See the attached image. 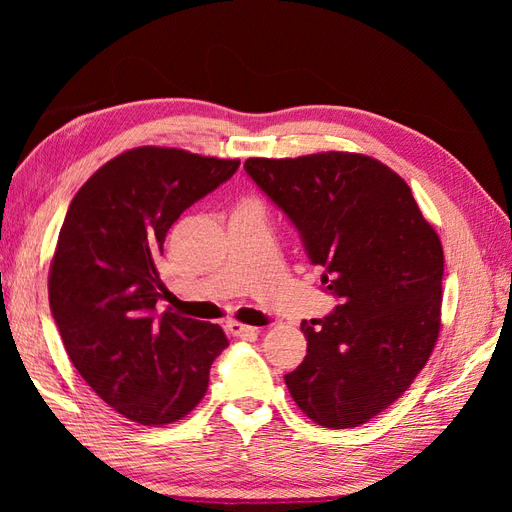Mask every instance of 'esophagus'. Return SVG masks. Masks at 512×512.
Here are the masks:
<instances>
[{"mask_svg": "<svg viewBox=\"0 0 512 512\" xmlns=\"http://www.w3.org/2000/svg\"><path fill=\"white\" fill-rule=\"evenodd\" d=\"M226 331H228L232 337H239V339H254V337H258V329L250 327V324L237 322V320L226 322Z\"/></svg>", "mask_w": 512, "mask_h": 512, "instance_id": "1", "label": "esophagus"}]
</instances>
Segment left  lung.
<instances>
[{"instance_id":"left-lung-1","label":"left lung","mask_w":512,"mask_h":512,"mask_svg":"<svg viewBox=\"0 0 512 512\" xmlns=\"http://www.w3.org/2000/svg\"><path fill=\"white\" fill-rule=\"evenodd\" d=\"M258 188L297 226L324 269L333 314L301 322L303 363L284 376L305 416L359 427L408 391L440 333L444 254L410 185L361 153L250 158Z\"/></svg>"}]
</instances>
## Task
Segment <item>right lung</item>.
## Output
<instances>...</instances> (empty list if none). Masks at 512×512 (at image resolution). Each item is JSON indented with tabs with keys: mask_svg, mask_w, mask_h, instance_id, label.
Instances as JSON below:
<instances>
[{
	"mask_svg": "<svg viewBox=\"0 0 512 512\" xmlns=\"http://www.w3.org/2000/svg\"><path fill=\"white\" fill-rule=\"evenodd\" d=\"M170 147L119 153L76 192L49 271V303L72 365L121 416L162 427L190 414L228 346L220 324L158 312L168 228L237 173Z\"/></svg>",
	"mask_w": 512,
	"mask_h": 512,
	"instance_id": "add662e5",
	"label": "right lung"
}]
</instances>
